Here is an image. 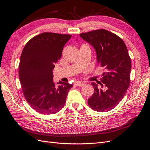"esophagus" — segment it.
<instances>
[{"instance_id": "1", "label": "esophagus", "mask_w": 150, "mask_h": 150, "mask_svg": "<svg viewBox=\"0 0 150 150\" xmlns=\"http://www.w3.org/2000/svg\"><path fill=\"white\" fill-rule=\"evenodd\" d=\"M75 84L76 85V86H79V87H82L84 85L83 82H76Z\"/></svg>"}]
</instances>
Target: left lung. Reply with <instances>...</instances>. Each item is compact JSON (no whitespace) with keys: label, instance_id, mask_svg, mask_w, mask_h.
Masks as SVG:
<instances>
[{"label":"left lung","instance_id":"8db88e82","mask_svg":"<svg viewBox=\"0 0 150 150\" xmlns=\"http://www.w3.org/2000/svg\"><path fill=\"white\" fill-rule=\"evenodd\" d=\"M80 36L95 49L97 63L105 70L102 75V88L95 82L91 83L94 92L88 104L93 110L107 112L121 101L129 87L131 61L127 49L121 38L105 29L82 33Z\"/></svg>","mask_w":150,"mask_h":150}]
</instances>
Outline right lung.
Instances as JSON below:
<instances>
[{
  "label": "right lung",
  "mask_w": 150,
  "mask_h": 150,
  "mask_svg": "<svg viewBox=\"0 0 150 150\" xmlns=\"http://www.w3.org/2000/svg\"><path fill=\"white\" fill-rule=\"evenodd\" d=\"M71 35L43 33L25 45L19 63V76L25 99L42 114L58 112L65 104L73 84L53 82V70Z\"/></svg>",
  "instance_id": "add662e5"
}]
</instances>
